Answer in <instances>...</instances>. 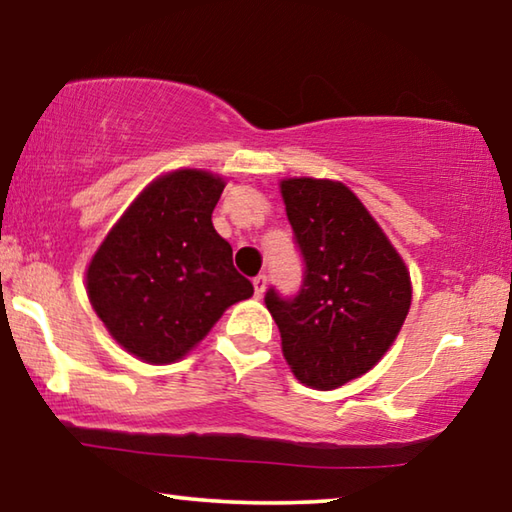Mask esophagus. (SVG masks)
Masks as SVG:
<instances>
[{
	"label": "esophagus",
	"instance_id": "obj_1",
	"mask_svg": "<svg viewBox=\"0 0 512 512\" xmlns=\"http://www.w3.org/2000/svg\"><path fill=\"white\" fill-rule=\"evenodd\" d=\"M265 288H268V277H265V274H258V277H254V295H256V298H263Z\"/></svg>",
	"mask_w": 512,
	"mask_h": 512
}]
</instances>
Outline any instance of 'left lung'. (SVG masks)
<instances>
[{"label": "left lung", "mask_w": 512, "mask_h": 512, "mask_svg": "<svg viewBox=\"0 0 512 512\" xmlns=\"http://www.w3.org/2000/svg\"><path fill=\"white\" fill-rule=\"evenodd\" d=\"M281 196L305 272L295 295L270 286L265 307L293 374L311 388H339L395 342L411 307L409 272L342 182L284 180Z\"/></svg>", "instance_id": "obj_1"}]
</instances>
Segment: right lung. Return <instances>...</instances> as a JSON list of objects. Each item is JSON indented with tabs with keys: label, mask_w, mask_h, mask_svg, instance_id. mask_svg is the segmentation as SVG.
Masks as SVG:
<instances>
[{
	"label": "right lung",
	"mask_w": 512,
	"mask_h": 512,
	"mask_svg": "<svg viewBox=\"0 0 512 512\" xmlns=\"http://www.w3.org/2000/svg\"><path fill=\"white\" fill-rule=\"evenodd\" d=\"M224 180L175 170L152 182L96 251L87 293L117 342L145 362H173L226 307L254 295L212 226Z\"/></svg>",
	"instance_id": "obj_1"
}]
</instances>
